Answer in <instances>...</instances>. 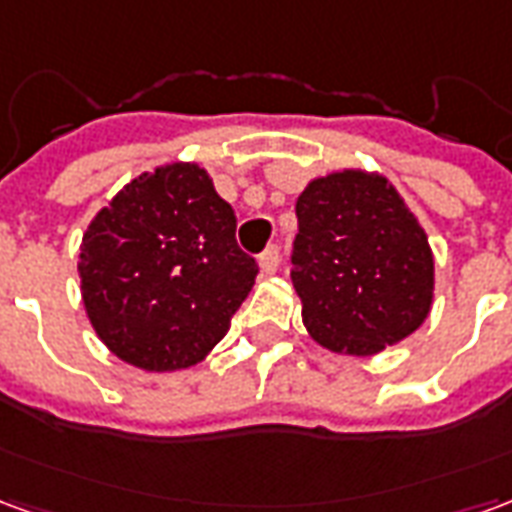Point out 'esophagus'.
Instances as JSON below:
<instances>
[{
    "label": "esophagus",
    "mask_w": 512,
    "mask_h": 512,
    "mask_svg": "<svg viewBox=\"0 0 512 512\" xmlns=\"http://www.w3.org/2000/svg\"><path fill=\"white\" fill-rule=\"evenodd\" d=\"M257 260H260V271H263V274H274L279 268V249L277 246H268L266 252L257 257Z\"/></svg>",
    "instance_id": "obj_1"
}]
</instances>
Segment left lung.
<instances>
[{"label":"left lung","instance_id":"8db88e82","mask_svg":"<svg viewBox=\"0 0 512 512\" xmlns=\"http://www.w3.org/2000/svg\"><path fill=\"white\" fill-rule=\"evenodd\" d=\"M296 216L290 279L323 348L370 356L419 329L433 301V255L389 180L356 169L312 180Z\"/></svg>","mask_w":512,"mask_h":512}]
</instances>
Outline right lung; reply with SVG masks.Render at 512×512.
<instances>
[{"mask_svg": "<svg viewBox=\"0 0 512 512\" xmlns=\"http://www.w3.org/2000/svg\"><path fill=\"white\" fill-rule=\"evenodd\" d=\"M87 315L106 348L142 370L197 365L255 285L235 211L197 164L131 180L98 211L79 255Z\"/></svg>", "mask_w": 512, "mask_h": 512, "instance_id": "add662e5", "label": "right lung"}]
</instances>
